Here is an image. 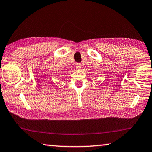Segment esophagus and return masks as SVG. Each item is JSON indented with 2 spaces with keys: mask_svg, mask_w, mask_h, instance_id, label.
Wrapping results in <instances>:
<instances>
[{
  "mask_svg": "<svg viewBox=\"0 0 152 152\" xmlns=\"http://www.w3.org/2000/svg\"><path fill=\"white\" fill-rule=\"evenodd\" d=\"M76 67L77 69H80L81 67H82V65H81L80 63H76Z\"/></svg>",
  "mask_w": 152,
  "mask_h": 152,
  "instance_id": "1",
  "label": "esophagus"
}]
</instances>
